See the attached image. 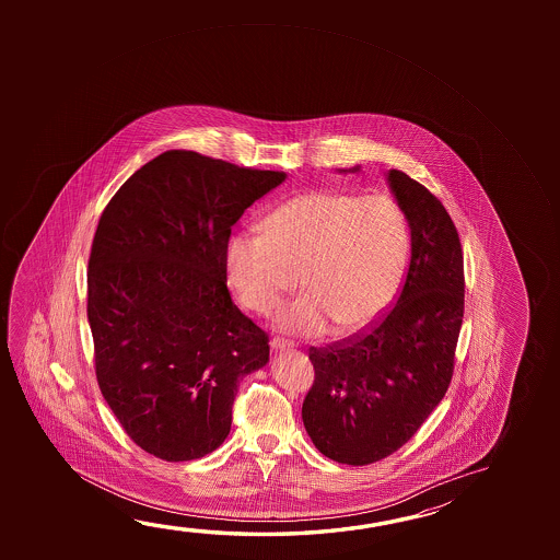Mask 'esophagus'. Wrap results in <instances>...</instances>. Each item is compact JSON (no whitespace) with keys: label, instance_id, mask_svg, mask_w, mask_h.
Segmentation results:
<instances>
[{"label":"esophagus","instance_id":"obj_1","mask_svg":"<svg viewBox=\"0 0 560 560\" xmlns=\"http://www.w3.org/2000/svg\"><path fill=\"white\" fill-rule=\"evenodd\" d=\"M269 346H271V349H273V351H284V349L293 348V343H289L287 339L281 338L271 339V341H269Z\"/></svg>","mask_w":560,"mask_h":560}]
</instances>
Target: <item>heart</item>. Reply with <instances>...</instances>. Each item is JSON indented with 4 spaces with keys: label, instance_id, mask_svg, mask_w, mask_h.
Segmentation results:
<instances>
[{
    "label": "heart",
    "instance_id": "heart-1",
    "mask_svg": "<svg viewBox=\"0 0 560 560\" xmlns=\"http://www.w3.org/2000/svg\"><path fill=\"white\" fill-rule=\"evenodd\" d=\"M408 254V224L388 195L306 191L277 207L264 234L234 232L224 276L249 311H273L301 271L306 293L279 308L277 330L349 336L393 303Z\"/></svg>",
    "mask_w": 560,
    "mask_h": 560
}]
</instances>
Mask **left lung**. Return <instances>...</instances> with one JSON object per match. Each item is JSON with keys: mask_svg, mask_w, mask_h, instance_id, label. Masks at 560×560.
<instances>
[{"mask_svg": "<svg viewBox=\"0 0 560 560\" xmlns=\"http://www.w3.org/2000/svg\"><path fill=\"white\" fill-rule=\"evenodd\" d=\"M355 174L359 165L339 170ZM388 189L410 229V266L395 308L363 338L311 349L316 378L303 402L314 447L343 465L400 450L450 388L465 311L463 249L450 212L390 170Z\"/></svg>", "mask_w": 560, "mask_h": 560, "instance_id": "left-lung-1", "label": "left lung"}]
</instances>
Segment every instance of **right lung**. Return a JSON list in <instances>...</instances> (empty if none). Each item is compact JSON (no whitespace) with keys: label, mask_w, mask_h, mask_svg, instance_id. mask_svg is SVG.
I'll list each match as a JSON object with an SVG mask.
<instances>
[{"label":"right lung","mask_w":560,"mask_h":560,"mask_svg":"<svg viewBox=\"0 0 560 560\" xmlns=\"http://www.w3.org/2000/svg\"><path fill=\"white\" fill-rule=\"evenodd\" d=\"M284 172L167 150L105 207L88 271L102 395L138 447L191 460L221 447L240 381L266 368V331L232 303V226Z\"/></svg>","instance_id":"add662e5"}]
</instances>
